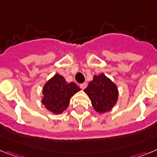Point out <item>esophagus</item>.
<instances>
[{
	"mask_svg": "<svg viewBox=\"0 0 157 157\" xmlns=\"http://www.w3.org/2000/svg\"><path fill=\"white\" fill-rule=\"evenodd\" d=\"M87 87V83H82V84H80V88H81V89H84V88H86Z\"/></svg>",
	"mask_w": 157,
	"mask_h": 157,
	"instance_id": "esophagus-1",
	"label": "esophagus"
}]
</instances>
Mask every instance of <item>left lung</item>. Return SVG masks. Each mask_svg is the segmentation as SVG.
Returning <instances> with one entry per match:
<instances>
[{
	"label": "left lung",
	"instance_id": "8db88e82",
	"mask_svg": "<svg viewBox=\"0 0 157 157\" xmlns=\"http://www.w3.org/2000/svg\"><path fill=\"white\" fill-rule=\"evenodd\" d=\"M84 92L91 99L95 111L99 113L111 110L116 103L118 95L116 85L103 73L94 76Z\"/></svg>",
	"mask_w": 157,
	"mask_h": 157
}]
</instances>
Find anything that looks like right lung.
Here are the masks:
<instances>
[{"label": "right lung", "mask_w": 157, "mask_h": 157, "mask_svg": "<svg viewBox=\"0 0 157 157\" xmlns=\"http://www.w3.org/2000/svg\"><path fill=\"white\" fill-rule=\"evenodd\" d=\"M80 90L74 82H66L62 76L56 74L43 87L42 103L51 112L61 114L69 106L70 98Z\"/></svg>", "instance_id": "obj_1"}]
</instances>
